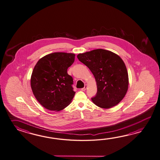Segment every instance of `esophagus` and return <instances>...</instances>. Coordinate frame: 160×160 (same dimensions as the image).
I'll list each match as a JSON object with an SVG mask.
<instances>
[{
  "mask_svg": "<svg viewBox=\"0 0 160 160\" xmlns=\"http://www.w3.org/2000/svg\"><path fill=\"white\" fill-rule=\"evenodd\" d=\"M87 85H85V87H84V88H82V91H85V90L87 89Z\"/></svg>",
  "mask_w": 160,
  "mask_h": 160,
  "instance_id": "obj_1",
  "label": "esophagus"
}]
</instances>
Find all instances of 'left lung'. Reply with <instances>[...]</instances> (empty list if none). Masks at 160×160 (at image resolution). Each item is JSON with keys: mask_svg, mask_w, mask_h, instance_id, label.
I'll list each match as a JSON object with an SVG mask.
<instances>
[{"mask_svg": "<svg viewBox=\"0 0 160 160\" xmlns=\"http://www.w3.org/2000/svg\"><path fill=\"white\" fill-rule=\"evenodd\" d=\"M95 76L98 91L92 101L98 107L111 108L118 105L127 92V69L119 56L108 50L97 49L77 56Z\"/></svg>", "mask_w": 160, "mask_h": 160, "instance_id": "obj_1", "label": "left lung"}]
</instances>
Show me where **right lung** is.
I'll use <instances>...</instances> for the list:
<instances>
[{
    "instance_id": "obj_1",
    "label": "right lung",
    "mask_w": 160,
    "mask_h": 160,
    "mask_svg": "<svg viewBox=\"0 0 160 160\" xmlns=\"http://www.w3.org/2000/svg\"><path fill=\"white\" fill-rule=\"evenodd\" d=\"M74 53L55 52L42 57L36 63L31 78L33 93L43 107L59 111L72 101L75 92L73 78L67 69L75 61Z\"/></svg>"
}]
</instances>
